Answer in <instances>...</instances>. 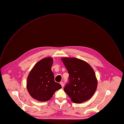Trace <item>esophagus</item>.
<instances>
[{"label":"esophagus","instance_id":"esophagus-1","mask_svg":"<svg viewBox=\"0 0 124 124\" xmlns=\"http://www.w3.org/2000/svg\"><path fill=\"white\" fill-rule=\"evenodd\" d=\"M60 84L61 85H62V87H63V86H64V84H63V83L62 82H61L60 83Z\"/></svg>","mask_w":124,"mask_h":124}]
</instances>
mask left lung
I'll return each mask as SVG.
<instances>
[{
    "label": "left lung",
    "instance_id": "1",
    "mask_svg": "<svg viewBox=\"0 0 124 124\" xmlns=\"http://www.w3.org/2000/svg\"><path fill=\"white\" fill-rule=\"evenodd\" d=\"M62 61L69 75L64 91L74 103L88 100L96 91L98 84L92 68L86 62L76 58H62Z\"/></svg>",
    "mask_w": 124,
    "mask_h": 124
}]
</instances>
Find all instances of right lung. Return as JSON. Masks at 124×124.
Returning <instances> with one entry per match:
<instances>
[{
	"label": "right lung",
	"instance_id": "right-lung-1",
	"mask_svg": "<svg viewBox=\"0 0 124 124\" xmlns=\"http://www.w3.org/2000/svg\"><path fill=\"white\" fill-rule=\"evenodd\" d=\"M53 60L45 58L38 62L30 71L27 80V90L32 98L40 101H46L54 93L62 88V85L54 81L51 67Z\"/></svg>",
	"mask_w": 124,
	"mask_h": 124
}]
</instances>
